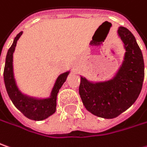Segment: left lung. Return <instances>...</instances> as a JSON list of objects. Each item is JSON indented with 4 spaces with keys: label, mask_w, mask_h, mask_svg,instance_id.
Returning <instances> with one entry per match:
<instances>
[{
    "label": "left lung",
    "mask_w": 147,
    "mask_h": 147,
    "mask_svg": "<svg viewBox=\"0 0 147 147\" xmlns=\"http://www.w3.org/2000/svg\"><path fill=\"white\" fill-rule=\"evenodd\" d=\"M118 34L126 48L124 62L113 80L92 84L81 77L78 92L88 111L103 118H114L126 111L142 91L144 79L142 53L131 32L125 27Z\"/></svg>",
    "instance_id": "1"
}]
</instances>
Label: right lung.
I'll return each mask as SVG.
<instances>
[{
	"instance_id": "obj_1",
	"label": "right lung",
	"mask_w": 147,
	"mask_h": 147,
	"mask_svg": "<svg viewBox=\"0 0 147 147\" xmlns=\"http://www.w3.org/2000/svg\"><path fill=\"white\" fill-rule=\"evenodd\" d=\"M21 34L22 32H20L16 35L11 48L8 49L6 55L3 73L5 86L7 93L12 102L14 103V105L26 117L34 121H41L47 118L50 115L55 113L57 94L61 86L66 81L69 73L63 74L57 78L55 87L51 92L50 98L45 99V100H35V99L27 98L25 95H23L19 91L16 85L14 76H13V67H12L13 53L16 46V42Z\"/></svg>"
}]
</instances>
